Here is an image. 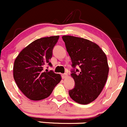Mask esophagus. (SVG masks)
<instances>
[{"mask_svg":"<svg viewBox=\"0 0 127 127\" xmlns=\"http://www.w3.org/2000/svg\"><path fill=\"white\" fill-rule=\"evenodd\" d=\"M67 73H64V74H61V77H62L63 79H65L66 77H67Z\"/></svg>","mask_w":127,"mask_h":127,"instance_id":"esophagus-1","label":"esophagus"}]
</instances>
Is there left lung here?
I'll return each mask as SVG.
<instances>
[{
	"label": "left lung",
	"mask_w": 127,
	"mask_h": 127,
	"mask_svg": "<svg viewBox=\"0 0 127 127\" xmlns=\"http://www.w3.org/2000/svg\"><path fill=\"white\" fill-rule=\"evenodd\" d=\"M62 38L71 57V75L75 82L69 95L77 103H90L100 94L108 77L106 55L98 45L88 40L71 35Z\"/></svg>",
	"instance_id": "obj_1"
}]
</instances>
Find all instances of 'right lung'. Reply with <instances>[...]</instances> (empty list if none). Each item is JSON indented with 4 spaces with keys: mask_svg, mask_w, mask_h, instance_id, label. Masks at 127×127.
I'll return each instance as SVG.
<instances>
[{
    "mask_svg": "<svg viewBox=\"0 0 127 127\" xmlns=\"http://www.w3.org/2000/svg\"><path fill=\"white\" fill-rule=\"evenodd\" d=\"M59 37L57 35L35 40L24 48L15 60V81L23 93L31 100H41L49 96L61 80L60 74L52 70L43 71L45 66H52L50 60Z\"/></svg>",
    "mask_w": 127,
    "mask_h": 127,
    "instance_id": "right-lung-1",
    "label": "right lung"
}]
</instances>
